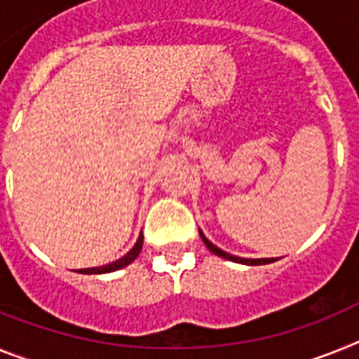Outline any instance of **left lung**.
Instances as JSON below:
<instances>
[{
  "mask_svg": "<svg viewBox=\"0 0 359 359\" xmlns=\"http://www.w3.org/2000/svg\"><path fill=\"white\" fill-rule=\"evenodd\" d=\"M198 233H201V239H203L204 245L208 246V250L212 252V254L219 255V257L222 259H228V261H233V263H241V264H248V266H257V264H270L273 263V261H277L279 257H266V259H246V257H237V255H231L228 254V252H224V250H221L219 246H215L213 243H210V241L206 239V236H204L203 231L198 230Z\"/></svg>",
  "mask_w": 359,
  "mask_h": 359,
  "instance_id": "left-lung-1",
  "label": "left lung"
}]
</instances>
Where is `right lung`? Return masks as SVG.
<instances>
[{"mask_svg": "<svg viewBox=\"0 0 359 359\" xmlns=\"http://www.w3.org/2000/svg\"><path fill=\"white\" fill-rule=\"evenodd\" d=\"M142 245H144V236L140 233L137 239V243H135V246L131 250H129L128 254L122 255L120 259H116V261H113V263L109 264H104V266H95V268H80L78 270V273H109V272H116V270H120V268H126L128 264H131L135 261V259L138 257V254H140V250H142Z\"/></svg>", "mask_w": 359, "mask_h": 359, "instance_id": "obj_1", "label": "right lung"}]
</instances>
